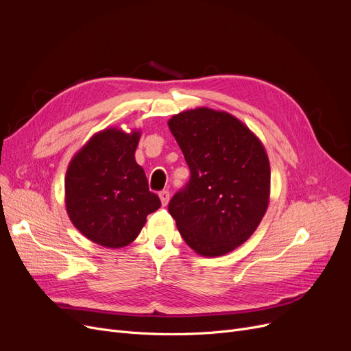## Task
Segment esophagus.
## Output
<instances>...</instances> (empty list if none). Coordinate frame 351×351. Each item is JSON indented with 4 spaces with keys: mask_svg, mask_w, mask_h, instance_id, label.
<instances>
[{
    "mask_svg": "<svg viewBox=\"0 0 351 351\" xmlns=\"http://www.w3.org/2000/svg\"><path fill=\"white\" fill-rule=\"evenodd\" d=\"M169 196H171L169 191L163 189V191H160V192H159V197H160V202H162V205H163V206L168 205V202H169Z\"/></svg>",
    "mask_w": 351,
    "mask_h": 351,
    "instance_id": "obj_1",
    "label": "esophagus"
}]
</instances>
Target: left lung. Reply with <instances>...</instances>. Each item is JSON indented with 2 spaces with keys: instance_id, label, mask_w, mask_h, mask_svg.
I'll return each instance as SVG.
<instances>
[{
  "instance_id": "8db88e82",
  "label": "left lung",
  "mask_w": 351,
  "mask_h": 351,
  "mask_svg": "<svg viewBox=\"0 0 351 351\" xmlns=\"http://www.w3.org/2000/svg\"><path fill=\"white\" fill-rule=\"evenodd\" d=\"M169 129L191 178L168 210L202 256H222L245 243L267 209L270 166L265 147L241 121L197 108L175 115Z\"/></svg>"
}]
</instances>
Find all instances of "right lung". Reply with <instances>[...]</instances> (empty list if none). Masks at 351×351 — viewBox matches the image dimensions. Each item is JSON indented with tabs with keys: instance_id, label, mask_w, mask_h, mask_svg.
Here are the masks:
<instances>
[{
	"instance_id": "add662e5",
	"label": "right lung",
	"mask_w": 351,
	"mask_h": 351,
	"mask_svg": "<svg viewBox=\"0 0 351 351\" xmlns=\"http://www.w3.org/2000/svg\"><path fill=\"white\" fill-rule=\"evenodd\" d=\"M139 132L106 129L73 156L65 178V204L75 228L92 242L122 247L134 242L146 216L160 208L135 160Z\"/></svg>"
}]
</instances>
